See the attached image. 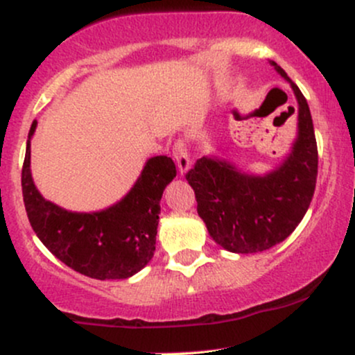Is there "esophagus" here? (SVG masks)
<instances>
[{
  "label": "esophagus",
  "mask_w": 355,
  "mask_h": 355,
  "mask_svg": "<svg viewBox=\"0 0 355 355\" xmlns=\"http://www.w3.org/2000/svg\"><path fill=\"white\" fill-rule=\"evenodd\" d=\"M173 158L177 160L178 170L180 173H187V170L190 168V153L189 148H187V144L183 140H178L173 146Z\"/></svg>",
  "instance_id": "34e87169"
}]
</instances>
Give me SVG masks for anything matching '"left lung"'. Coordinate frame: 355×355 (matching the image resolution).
<instances>
[{
  "mask_svg": "<svg viewBox=\"0 0 355 355\" xmlns=\"http://www.w3.org/2000/svg\"><path fill=\"white\" fill-rule=\"evenodd\" d=\"M299 103L297 138L275 170L254 175L217 157H202L187 182L195 191L197 211L210 237L234 254H257L285 240L311 205L317 180V141L307 100L282 68Z\"/></svg>",
  "mask_w": 355,
  "mask_h": 355,
  "instance_id": "obj_1",
  "label": "left lung"
}]
</instances>
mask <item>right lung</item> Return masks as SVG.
Here are the masks:
<instances>
[{"label":"right lung","mask_w":355,"mask_h":355,"mask_svg":"<svg viewBox=\"0 0 355 355\" xmlns=\"http://www.w3.org/2000/svg\"><path fill=\"white\" fill-rule=\"evenodd\" d=\"M31 123L21 170L24 209L35 234L56 259L92 279H128L152 260L165 187L177 175L166 155L148 158L132 190L100 211L64 210L40 193L31 177Z\"/></svg>","instance_id":"1"}]
</instances>
